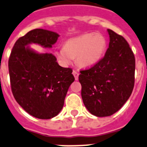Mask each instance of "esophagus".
<instances>
[{
	"mask_svg": "<svg viewBox=\"0 0 147 147\" xmlns=\"http://www.w3.org/2000/svg\"><path fill=\"white\" fill-rule=\"evenodd\" d=\"M72 74H73L74 77H75V79L77 81V80L78 79V76H79V73H78L77 71H75V70H74V71H72Z\"/></svg>",
	"mask_w": 147,
	"mask_h": 147,
	"instance_id": "obj_1",
	"label": "esophagus"
}]
</instances>
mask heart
Listing matches in <instances>:
<instances>
[{
  "instance_id": "b5f03b06",
  "label": "heart",
  "mask_w": 147,
  "mask_h": 147,
  "mask_svg": "<svg viewBox=\"0 0 147 147\" xmlns=\"http://www.w3.org/2000/svg\"><path fill=\"white\" fill-rule=\"evenodd\" d=\"M107 47L105 38L96 33H89L68 39L63 48L57 49L55 55L63 66L71 63L73 58L81 67L94 66L101 60Z\"/></svg>"
}]
</instances>
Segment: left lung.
I'll return each mask as SVG.
<instances>
[{
    "label": "left lung",
    "mask_w": 147,
    "mask_h": 147,
    "mask_svg": "<svg viewBox=\"0 0 147 147\" xmlns=\"http://www.w3.org/2000/svg\"><path fill=\"white\" fill-rule=\"evenodd\" d=\"M109 47L104 57L81 70L79 81L85 107L103 117L118 111L130 97L134 85L135 58L123 36L108 29Z\"/></svg>",
    "instance_id": "obj_1"
}]
</instances>
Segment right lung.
<instances>
[{"mask_svg":"<svg viewBox=\"0 0 147 147\" xmlns=\"http://www.w3.org/2000/svg\"><path fill=\"white\" fill-rule=\"evenodd\" d=\"M58 37L47 30H32L16 42L9 58L13 96L26 112L38 119H51L60 113L75 78L71 68L59 66L52 54H39L28 45L51 48Z\"/></svg>","mask_w":147,"mask_h":147,"instance_id":"add662e5","label":"right lung"}]
</instances>
